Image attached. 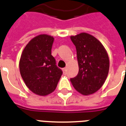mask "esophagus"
<instances>
[{"label":"esophagus","mask_w":126,"mask_h":126,"mask_svg":"<svg viewBox=\"0 0 126 126\" xmlns=\"http://www.w3.org/2000/svg\"><path fill=\"white\" fill-rule=\"evenodd\" d=\"M63 72H64V74H65V73H66V68H63Z\"/></svg>","instance_id":"esophagus-1"}]
</instances>
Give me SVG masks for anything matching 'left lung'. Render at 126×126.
Masks as SVG:
<instances>
[{
  "label": "left lung",
  "instance_id": "obj_1",
  "mask_svg": "<svg viewBox=\"0 0 126 126\" xmlns=\"http://www.w3.org/2000/svg\"><path fill=\"white\" fill-rule=\"evenodd\" d=\"M77 51L79 72L70 81L81 94L87 95L97 92L105 82L110 68L108 54L102 43L89 34L70 37Z\"/></svg>",
  "mask_w": 126,
  "mask_h": 126
}]
</instances>
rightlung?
Wrapping results in <instances>:
<instances>
[{
	"mask_svg": "<svg viewBox=\"0 0 126 126\" xmlns=\"http://www.w3.org/2000/svg\"><path fill=\"white\" fill-rule=\"evenodd\" d=\"M53 42L50 36H37L27 43L21 55V76L28 88L39 95L54 92L63 74L51 55Z\"/></svg>",
	"mask_w": 126,
	"mask_h": 126,
	"instance_id": "1",
	"label": "right lung"
}]
</instances>
